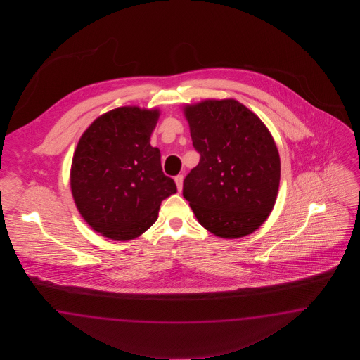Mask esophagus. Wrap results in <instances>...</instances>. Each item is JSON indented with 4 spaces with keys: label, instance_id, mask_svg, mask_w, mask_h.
Instances as JSON below:
<instances>
[{
    "label": "esophagus",
    "instance_id": "esophagus-1",
    "mask_svg": "<svg viewBox=\"0 0 360 360\" xmlns=\"http://www.w3.org/2000/svg\"><path fill=\"white\" fill-rule=\"evenodd\" d=\"M175 184H176V188L178 191H182L184 187V175H176L174 178Z\"/></svg>",
    "mask_w": 360,
    "mask_h": 360
}]
</instances>
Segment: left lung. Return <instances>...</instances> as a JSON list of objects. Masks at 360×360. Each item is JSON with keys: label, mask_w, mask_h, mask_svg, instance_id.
I'll return each mask as SVG.
<instances>
[{"label": "left lung", "mask_w": 360, "mask_h": 360, "mask_svg": "<svg viewBox=\"0 0 360 360\" xmlns=\"http://www.w3.org/2000/svg\"><path fill=\"white\" fill-rule=\"evenodd\" d=\"M199 164L186 175L184 196L198 221L223 239L259 229L280 185V155L268 128L233 98L185 107Z\"/></svg>", "instance_id": "8db88e82"}]
</instances>
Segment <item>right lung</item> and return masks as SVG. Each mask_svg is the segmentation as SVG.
I'll use <instances>...</instances> for the list:
<instances>
[{
  "mask_svg": "<svg viewBox=\"0 0 360 360\" xmlns=\"http://www.w3.org/2000/svg\"><path fill=\"white\" fill-rule=\"evenodd\" d=\"M157 109L121 107L94 121L77 142L71 191L80 215L109 239H134L158 218L161 202L176 193L161 153L150 145Z\"/></svg>",
  "mask_w": 360,
  "mask_h": 360,
  "instance_id": "1",
  "label": "right lung"
}]
</instances>
